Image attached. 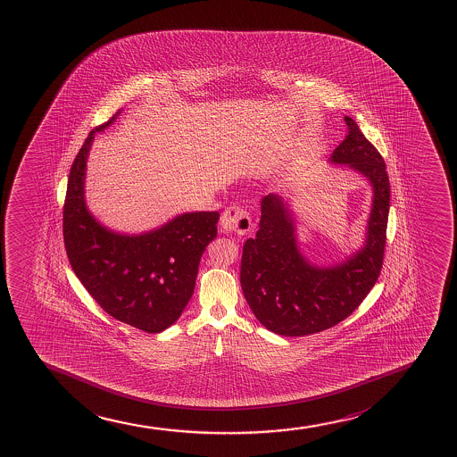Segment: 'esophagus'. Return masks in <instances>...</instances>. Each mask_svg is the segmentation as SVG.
<instances>
[{
  "instance_id": "esophagus-1",
  "label": "esophagus",
  "mask_w": 457,
  "mask_h": 457,
  "mask_svg": "<svg viewBox=\"0 0 457 457\" xmlns=\"http://www.w3.org/2000/svg\"><path fill=\"white\" fill-rule=\"evenodd\" d=\"M220 226L225 232H234L238 236H245L251 231V217H249V212L240 206H229L221 214Z\"/></svg>"
}]
</instances>
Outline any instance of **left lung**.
<instances>
[{
    "label": "left lung",
    "instance_id": "1",
    "mask_svg": "<svg viewBox=\"0 0 457 457\" xmlns=\"http://www.w3.org/2000/svg\"><path fill=\"white\" fill-rule=\"evenodd\" d=\"M348 134L329 162L346 165L372 187L363 246L333 266H318L299 247L288 199L264 195L255 238L243 246L240 282L255 318L269 331L287 337L331 328L359 307L383 267L390 185L378 150L351 117Z\"/></svg>",
    "mask_w": 457,
    "mask_h": 457
}]
</instances>
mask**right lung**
<instances>
[{
  "label": "right lung",
  "instance_id": "1",
  "mask_svg": "<svg viewBox=\"0 0 457 457\" xmlns=\"http://www.w3.org/2000/svg\"><path fill=\"white\" fill-rule=\"evenodd\" d=\"M87 135L72 162L63 205L68 260L83 287L120 322L161 333L180 318L195 292L200 257L217 236V211L184 212L152 231L123 234L103 226L85 200L87 161L94 138L117 120Z\"/></svg>",
  "mask_w": 457,
  "mask_h": 457
}]
</instances>
